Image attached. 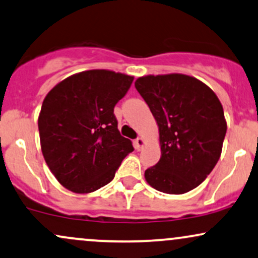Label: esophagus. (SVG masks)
<instances>
[{
  "instance_id": "1",
  "label": "esophagus",
  "mask_w": 258,
  "mask_h": 258,
  "mask_svg": "<svg viewBox=\"0 0 258 258\" xmlns=\"http://www.w3.org/2000/svg\"><path fill=\"white\" fill-rule=\"evenodd\" d=\"M134 145H135V148L138 149V151H141L142 149V147H144V145H145V141H144V139L142 138H138L134 141Z\"/></svg>"
}]
</instances>
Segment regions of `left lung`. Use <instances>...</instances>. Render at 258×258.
<instances>
[{
	"label": "left lung",
	"mask_w": 258,
	"mask_h": 258,
	"mask_svg": "<svg viewBox=\"0 0 258 258\" xmlns=\"http://www.w3.org/2000/svg\"><path fill=\"white\" fill-rule=\"evenodd\" d=\"M159 126L161 157L145 171L158 191L184 194L217 165L226 135L220 100L208 86L183 74L148 75L135 82Z\"/></svg>",
	"instance_id": "8db88e82"
}]
</instances>
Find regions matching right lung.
<instances>
[{
    "label": "right lung",
    "mask_w": 258,
    "mask_h": 258,
    "mask_svg": "<svg viewBox=\"0 0 258 258\" xmlns=\"http://www.w3.org/2000/svg\"><path fill=\"white\" fill-rule=\"evenodd\" d=\"M134 78L104 69L72 75L47 93L38 118L41 152L71 191L93 192L113 179L132 141L113 113Z\"/></svg>",
    "instance_id": "1"
}]
</instances>
